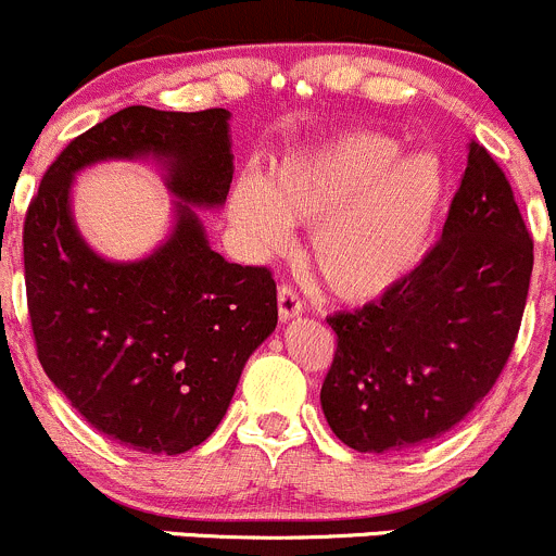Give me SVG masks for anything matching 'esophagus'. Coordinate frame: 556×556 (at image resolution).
I'll return each instance as SVG.
<instances>
[{
	"label": "esophagus",
	"mask_w": 556,
	"mask_h": 556,
	"mask_svg": "<svg viewBox=\"0 0 556 556\" xmlns=\"http://www.w3.org/2000/svg\"><path fill=\"white\" fill-rule=\"evenodd\" d=\"M278 316L280 321H291V318L302 316V302L291 286H280L278 289Z\"/></svg>",
	"instance_id": "34e87169"
}]
</instances>
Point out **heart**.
<instances>
[{"label":"heart","instance_id":"1","mask_svg":"<svg viewBox=\"0 0 556 556\" xmlns=\"http://www.w3.org/2000/svg\"><path fill=\"white\" fill-rule=\"evenodd\" d=\"M443 197L432 153L403 156L394 137L351 131L280 162L270 184L240 178L232 218L265 256L291 243L294 224L313 227V265L329 291L376 300L425 260Z\"/></svg>","mask_w":556,"mask_h":556}]
</instances>
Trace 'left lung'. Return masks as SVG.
Returning a JSON list of instances; mask_svg holds the SVG:
<instances>
[{
    "mask_svg": "<svg viewBox=\"0 0 556 556\" xmlns=\"http://www.w3.org/2000/svg\"><path fill=\"white\" fill-rule=\"evenodd\" d=\"M532 276V240L508 178L476 140L435 249L338 334L321 410L354 452H408L446 435L503 372Z\"/></svg>",
    "mask_w": 556,
    "mask_h": 556,
    "instance_id": "obj_1",
    "label": "left lung"
}]
</instances>
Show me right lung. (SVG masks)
<instances>
[{"instance_id": "obj_1", "label": "right lung", "mask_w": 556, "mask_h": 556, "mask_svg": "<svg viewBox=\"0 0 556 556\" xmlns=\"http://www.w3.org/2000/svg\"><path fill=\"white\" fill-rule=\"evenodd\" d=\"M229 118L224 108L118 110L59 153L26 213L42 370L93 430L142 454L175 457L207 441L278 324L270 270L224 260L197 213L227 202ZM102 161H153L174 194V227L142 261L97 255L74 224V175Z\"/></svg>"}]
</instances>
